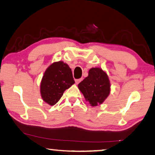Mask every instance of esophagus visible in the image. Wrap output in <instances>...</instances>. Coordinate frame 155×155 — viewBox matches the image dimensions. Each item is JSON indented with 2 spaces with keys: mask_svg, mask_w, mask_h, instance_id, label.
<instances>
[{
  "mask_svg": "<svg viewBox=\"0 0 155 155\" xmlns=\"http://www.w3.org/2000/svg\"><path fill=\"white\" fill-rule=\"evenodd\" d=\"M82 80H83L82 78H80V79H76V80H75V83H76V84H79V83H80Z\"/></svg>",
  "mask_w": 155,
  "mask_h": 155,
  "instance_id": "esophagus-1",
  "label": "esophagus"
}]
</instances>
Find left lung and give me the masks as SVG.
<instances>
[{
	"instance_id": "1",
	"label": "left lung",
	"mask_w": 155,
	"mask_h": 155,
	"mask_svg": "<svg viewBox=\"0 0 155 155\" xmlns=\"http://www.w3.org/2000/svg\"><path fill=\"white\" fill-rule=\"evenodd\" d=\"M78 88L91 106L102 103L110 93L108 76L99 68H91L89 75L78 84Z\"/></svg>"
}]
</instances>
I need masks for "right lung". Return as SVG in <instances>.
<instances>
[{"label":"right lung","instance_id":"add662e5","mask_svg":"<svg viewBox=\"0 0 155 155\" xmlns=\"http://www.w3.org/2000/svg\"><path fill=\"white\" fill-rule=\"evenodd\" d=\"M75 83L71 69L68 64L58 61L47 68L41 82V94L50 105L58 102L64 92Z\"/></svg>","mask_w":155,"mask_h":155}]
</instances>
